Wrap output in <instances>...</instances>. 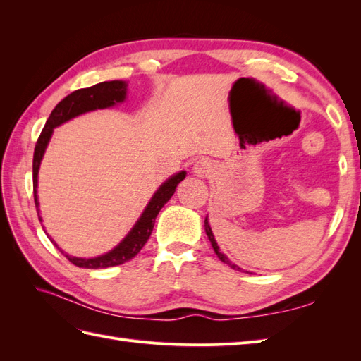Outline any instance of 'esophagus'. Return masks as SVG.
<instances>
[{"instance_id": "34e87169", "label": "esophagus", "mask_w": 361, "mask_h": 361, "mask_svg": "<svg viewBox=\"0 0 361 361\" xmlns=\"http://www.w3.org/2000/svg\"><path fill=\"white\" fill-rule=\"evenodd\" d=\"M192 170H194L195 176H199V178H207V176H209V174L214 171V167H212V162H211V161L202 159V161H199L197 164H195Z\"/></svg>"}]
</instances>
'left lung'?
Here are the masks:
<instances>
[{
	"label": "left lung",
	"instance_id": "1",
	"mask_svg": "<svg viewBox=\"0 0 361 361\" xmlns=\"http://www.w3.org/2000/svg\"><path fill=\"white\" fill-rule=\"evenodd\" d=\"M204 228H206V235H207V238H209V241H211V244H212V247H214V250H215L216 256L220 257V260H221V262H224V264H227V265H231L233 269H239V271H241V268H238L236 265H233L232 262L228 260V259L221 253V251H220V247H218V244H216V241H215L214 233H212L211 227H209V223H207V218H204Z\"/></svg>",
	"mask_w": 361,
	"mask_h": 361
}]
</instances>
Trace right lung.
Instances as JSON below:
<instances>
[{
	"instance_id": "1",
	"label": "right lung",
	"mask_w": 361,
	"mask_h": 361,
	"mask_svg": "<svg viewBox=\"0 0 361 361\" xmlns=\"http://www.w3.org/2000/svg\"><path fill=\"white\" fill-rule=\"evenodd\" d=\"M126 96V82L125 81H105L99 82L93 87H87V89H80L75 90L73 93L68 94L63 101L57 104V106L54 108L49 118L47 120L45 128L42 129V133L37 138V143L35 147V157H32V190H35V204L36 207L39 206L37 202V173L40 167V161L43 154H45V149L48 146V141L52 135V129L68 122L69 118L80 116L82 113L97 110V108H106L111 106L117 102H122ZM185 171H180L178 174H174L173 178L164 182L159 190L155 192L154 197L149 202L146 211L143 215L140 216V220L134 226L133 231L128 233V236L120 243L114 250H111L110 253H106L104 256L94 257V259H80V257H72L66 255L68 260L72 262L75 267L80 268H87V269H96V268H108V267H116V265H122L125 262L130 260L134 256L140 253V250L145 247L147 243V239L154 231L157 215L159 214L161 207L166 204L171 195L174 194V190H176L178 183L185 179ZM39 220L42 221V218L39 216ZM51 243L59 248V245L52 241ZM60 250V248H59Z\"/></svg>"
}]
</instances>
